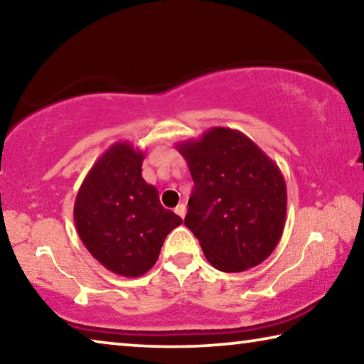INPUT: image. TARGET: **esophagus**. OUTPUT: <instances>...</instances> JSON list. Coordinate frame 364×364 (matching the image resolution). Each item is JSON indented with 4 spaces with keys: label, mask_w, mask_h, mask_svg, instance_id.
<instances>
[{
    "label": "esophagus",
    "mask_w": 364,
    "mask_h": 364,
    "mask_svg": "<svg viewBox=\"0 0 364 364\" xmlns=\"http://www.w3.org/2000/svg\"><path fill=\"white\" fill-rule=\"evenodd\" d=\"M175 213L178 215V217L184 218V215H186V205H184V204H178L176 208H175Z\"/></svg>",
    "instance_id": "34e87169"
}]
</instances>
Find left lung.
I'll return each instance as SVG.
<instances>
[{
    "instance_id": "obj_1",
    "label": "left lung",
    "mask_w": 364,
    "mask_h": 364,
    "mask_svg": "<svg viewBox=\"0 0 364 364\" xmlns=\"http://www.w3.org/2000/svg\"><path fill=\"white\" fill-rule=\"evenodd\" d=\"M194 180L186 225L213 268L241 273L271 255L284 231L281 170L244 133L213 127L176 144Z\"/></svg>"
}]
</instances>
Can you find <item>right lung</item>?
Instances as JSON below:
<instances>
[{
	"instance_id": "right-lung-1",
	"label": "right lung",
	"mask_w": 364,
	"mask_h": 364,
	"mask_svg": "<svg viewBox=\"0 0 364 364\" xmlns=\"http://www.w3.org/2000/svg\"><path fill=\"white\" fill-rule=\"evenodd\" d=\"M144 152L119 141L96 160L78 189L73 220L104 268L138 278L156 264L167 234L183 223L141 175Z\"/></svg>"
}]
</instances>
